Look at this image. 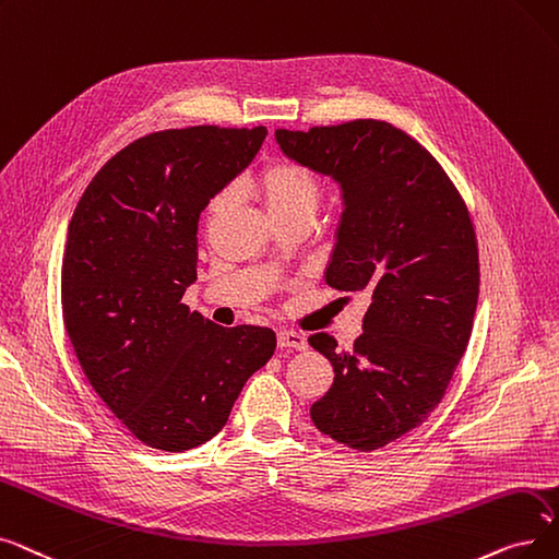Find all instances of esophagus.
I'll use <instances>...</instances> for the list:
<instances>
[{
	"label": "esophagus",
	"mask_w": 559,
	"mask_h": 559,
	"mask_svg": "<svg viewBox=\"0 0 559 559\" xmlns=\"http://www.w3.org/2000/svg\"><path fill=\"white\" fill-rule=\"evenodd\" d=\"M277 345L282 350H307V338L298 332H290V330H282L277 334Z\"/></svg>",
	"instance_id": "34e87169"
}]
</instances>
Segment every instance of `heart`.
I'll return each instance as SVG.
<instances>
[{
	"label": "heart",
	"instance_id": "1",
	"mask_svg": "<svg viewBox=\"0 0 559 559\" xmlns=\"http://www.w3.org/2000/svg\"><path fill=\"white\" fill-rule=\"evenodd\" d=\"M254 193L263 200L275 221L290 216L313 218L318 204L323 198V186L313 173L298 166L288 158H275L265 164L252 179ZM229 206V193L218 191L206 202V221L216 223Z\"/></svg>",
	"mask_w": 559,
	"mask_h": 559
}]
</instances>
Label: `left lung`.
Returning a JSON list of instances; mask_svg holds the SVG:
<instances>
[{
  "mask_svg": "<svg viewBox=\"0 0 559 559\" xmlns=\"http://www.w3.org/2000/svg\"><path fill=\"white\" fill-rule=\"evenodd\" d=\"M275 139L298 164L343 186L345 214L325 282L366 290L370 305L350 350H336L328 332L309 336L334 368L311 420L368 453L418 428L455 376L480 290L473 221L437 158L389 122L277 129Z\"/></svg>",
  "mask_w": 559,
  "mask_h": 559,
  "instance_id": "left-lung-1",
  "label": "left lung"
}]
</instances>
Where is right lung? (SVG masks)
<instances>
[{
  "label": "right lung",
  "mask_w": 559,
  "mask_h": 559,
  "mask_svg": "<svg viewBox=\"0 0 559 559\" xmlns=\"http://www.w3.org/2000/svg\"><path fill=\"white\" fill-rule=\"evenodd\" d=\"M265 127L198 124L122 147L68 225L63 323L95 393L141 443L183 453L216 437L275 353L269 328L214 325L181 302L198 221L261 147Z\"/></svg>",
  "instance_id": "1"
}]
</instances>
